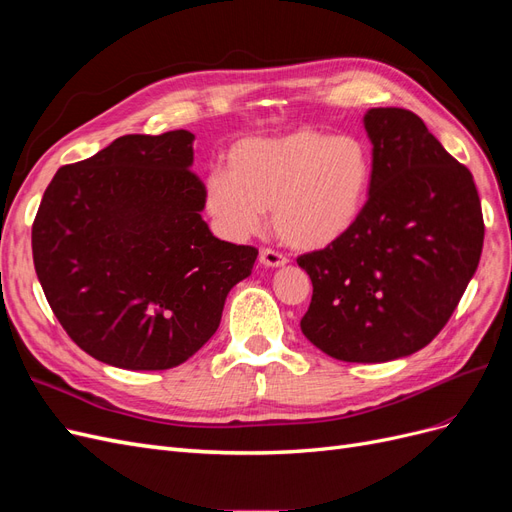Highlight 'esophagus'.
<instances>
[{"instance_id": "34e87169", "label": "esophagus", "mask_w": 512, "mask_h": 512, "mask_svg": "<svg viewBox=\"0 0 512 512\" xmlns=\"http://www.w3.org/2000/svg\"><path fill=\"white\" fill-rule=\"evenodd\" d=\"M288 262V258L277 252V250H271V247H265V250H260V265L265 267H284Z\"/></svg>"}]
</instances>
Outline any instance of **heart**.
Returning a JSON list of instances; mask_svg holds the SVG:
<instances>
[{"instance_id": "obj_1", "label": "heart", "mask_w": 512, "mask_h": 512, "mask_svg": "<svg viewBox=\"0 0 512 512\" xmlns=\"http://www.w3.org/2000/svg\"><path fill=\"white\" fill-rule=\"evenodd\" d=\"M371 151L359 136L294 130L245 138L228 168L205 183V207L226 239L243 241L273 209L277 237L299 250H320L354 228L371 188Z\"/></svg>"}]
</instances>
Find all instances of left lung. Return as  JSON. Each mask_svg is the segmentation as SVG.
Masks as SVG:
<instances>
[{
	"label": "left lung",
	"mask_w": 512,
	"mask_h": 512,
	"mask_svg": "<svg viewBox=\"0 0 512 512\" xmlns=\"http://www.w3.org/2000/svg\"><path fill=\"white\" fill-rule=\"evenodd\" d=\"M371 188L346 237L297 258L314 294L303 335L346 363L425 348L453 316L483 252L470 170L406 108H369Z\"/></svg>",
	"instance_id": "8db88e82"
}]
</instances>
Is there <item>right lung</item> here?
I'll use <instances>...</instances> for the list:
<instances>
[{
  "instance_id": "right-lung-1",
  "label": "right lung",
  "mask_w": 512,
  "mask_h": 512,
  "mask_svg": "<svg viewBox=\"0 0 512 512\" xmlns=\"http://www.w3.org/2000/svg\"><path fill=\"white\" fill-rule=\"evenodd\" d=\"M194 134H126L61 166L32 226L34 267L59 324L94 359L170 369L218 331L258 250L213 237L192 173Z\"/></svg>"
}]
</instances>
